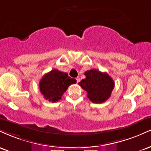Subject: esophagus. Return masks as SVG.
Masks as SVG:
<instances>
[{"instance_id":"34e87169","label":"esophagus","mask_w":151,"mask_h":151,"mask_svg":"<svg viewBox=\"0 0 151 151\" xmlns=\"http://www.w3.org/2000/svg\"><path fill=\"white\" fill-rule=\"evenodd\" d=\"M76 80H77V82H79V81H80V78L79 77H77L76 78Z\"/></svg>"}]
</instances>
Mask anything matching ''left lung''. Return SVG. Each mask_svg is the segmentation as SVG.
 <instances>
[{
  "label": "left lung",
  "mask_w": 151,
  "mask_h": 151,
  "mask_svg": "<svg viewBox=\"0 0 151 151\" xmlns=\"http://www.w3.org/2000/svg\"><path fill=\"white\" fill-rule=\"evenodd\" d=\"M85 79L79 82V85L87 92V97L93 103L101 104L111 96L114 88V81L106 72L96 69L86 71Z\"/></svg>",
  "instance_id": "left-lung-1"
}]
</instances>
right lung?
<instances>
[{
	"instance_id": "right-lung-1",
	"label": "right lung",
	"mask_w": 151,
	"mask_h": 151,
	"mask_svg": "<svg viewBox=\"0 0 151 151\" xmlns=\"http://www.w3.org/2000/svg\"><path fill=\"white\" fill-rule=\"evenodd\" d=\"M76 82L77 80L69 77L67 73L55 69L43 76L39 83V86L46 100L57 102L61 99L62 94L69 86Z\"/></svg>"
}]
</instances>
